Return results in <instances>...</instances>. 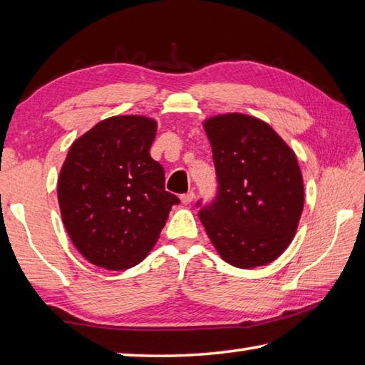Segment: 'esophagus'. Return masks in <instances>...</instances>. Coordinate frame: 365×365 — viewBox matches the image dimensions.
<instances>
[{"label": "esophagus", "instance_id": "obj_1", "mask_svg": "<svg viewBox=\"0 0 365 365\" xmlns=\"http://www.w3.org/2000/svg\"><path fill=\"white\" fill-rule=\"evenodd\" d=\"M192 199H195V192H192V191L187 192V195H182V196H180V200H182V204H183V205H188V204H191V202H192Z\"/></svg>", "mask_w": 365, "mask_h": 365}]
</instances>
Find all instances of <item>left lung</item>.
<instances>
[{"label":"left lung","mask_w":365,"mask_h":365,"mask_svg":"<svg viewBox=\"0 0 365 365\" xmlns=\"http://www.w3.org/2000/svg\"><path fill=\"white\" fill-rule=\"evenodd\" d=\"M202 125L220 188L199 220L230 265H267L292 243L304 207L297 155L269 123L250 114H216Z\"/></svg>","instance_id":"obj_1"}]
</instances>
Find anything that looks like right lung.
<instances>
[{"instance_id":"add662e5","label":"right lung","mask_w":365,"mask_h":365,"mask_svg":"<svg viewBox=\"0 0 365 365\" xmlns=\"http://www.w3.org/2000/svg\"><path fill=\"white\" fill-rule=\"evenodd\" d=\"M157 120L141 114L100 120L72 143L58 200L73 246L92 265L128 269L160 238L170 208L165 169L150 157Z\"/></svg>"}]
</instances>
